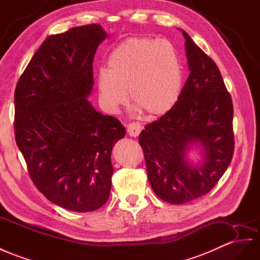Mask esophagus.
<instances>
[{
    "label": "esophagus",
    "instance_id": "obj_1",
    "mask_svg": "<svg viewBox=\"0 0 260 260\" xmlns=\"http://www.w3.org/2000/svg\"><path fill=\"white\" fill-rule=\"evenodd\" d=\"M141 131H142V126L139 125L138 123L133 122V123H129L127 125V133H128V135L132 136V137L138 136L139 133H141Z\"/></svg>",
    "mask_w": 260,
    "mask_h": 260
}]
</instances>
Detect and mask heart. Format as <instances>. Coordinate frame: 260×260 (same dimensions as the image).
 I'll use <instances>...</instances> for the list:
<instances>
[{"mask_svg": "<svg viewBox=\"0 0 260 260\" xmlns=\"http://www.w3.org/2000/svg\"><path fill=\"white\" fill-rule=\"evenodd\" d=\"M182 70L177 51L169 42L147 37L128 38L113 49L108 69L96 77L99 100L115 113L127 103L149 118L168 113L181 93Z\"/></svg>", "mask_w": 260, "mask_h": 260, "instance_id": "b5f03b06", "label": "heart"}]
</instances>
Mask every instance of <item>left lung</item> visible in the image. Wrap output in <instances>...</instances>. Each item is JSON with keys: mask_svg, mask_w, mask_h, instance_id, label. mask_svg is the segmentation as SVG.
<instances>
[{"mask_svg": "<svg viewBox=\"0 0 260 260\" xmlns=\"http://www.w3.org/2000/svg\"><path fill=\"white\" fill-rule=\"evenodd\" d=\"M190 75L177 103L138 137L148 180L157 197L182 204L213 189L234 154L233 102L216 63L182 30ZM200 142L205 158L200 168L185 158Z\"/></svg>", "mask_w": 260, "mask_h": 260, "instance_id": "1", "label": "left lung"}]
</instances>
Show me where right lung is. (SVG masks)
Instances as JSON below:
<instances>
[{"label":"right lung","instance_id":"right-lung-1","mask_svg":"<svg viewBox=\"0 0 260 260\" xmlns=\"http://www.w3.org/2000/svg\"><path fill=\"white\" fill-rule=\"evenodd\" d=\"M106 32L98 24L51 35L32 56L14 93L15 139L39 192L73 212L110 197L114 144L125 127L88 101L93 59Z\"/></svg>","mask_w":260,"mask_h":260}]
</instances>
